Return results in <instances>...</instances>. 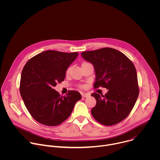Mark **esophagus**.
<instances>
[{
  "label": "esophagus",
  "mask_w": 160,
  "mask_h": 160,
  "mask_svg": "<svg viewBox=\"0 0 160 160\" xmlns=\"http://www.w3.org/2000/svg\"><path fill=\"white\" fill-rule=\"evenodd\" d=\"M82 97H83V98H88V96H90V94H88V93H82Z\"/></svg>",
  "instance_id": "34e87169"
}]
</instances>
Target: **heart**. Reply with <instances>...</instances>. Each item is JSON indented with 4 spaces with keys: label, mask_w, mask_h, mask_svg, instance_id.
Here are the masks:
<instances>
[{
    "label": "heart",
    "mask_w": 160,
    "mask_h": 160,
    "mask_svg": "<svg viewBox=\"0 0 160 160\" xmlns=\"http://www.w3.org/2000/svg\"><path fill=\"white\" fill-rule=\"evenodd\" d=\"M85 63V62H84ZM70 68H68V69L66 70V75H68V73H69V72H70Z\"/></svg>",
    "instance_id": "1"
}]
</instances>
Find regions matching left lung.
I'll use <instances>...</instances> for the list:
<instances>
[{
  "instance_id": "left-lung-1",
  "label": "left lung",
  "mask_w": 160,
  "mask_h": 160,
  "mask_svg": "<svg viewBox=\"0 0 160 160\" xmlns=\"http://www.w3.org/2000/svg\"><path fill=\"white\" fill-rule=\"evenodd\" d=\"M94 67V87L108 89L104 96L92 93L96 104L92 115L100 123L111 126L126 118L138 99L139 90L138 75L132 62L122 52L105 48L81 54Z\"/></svg>"
}]
</instances>
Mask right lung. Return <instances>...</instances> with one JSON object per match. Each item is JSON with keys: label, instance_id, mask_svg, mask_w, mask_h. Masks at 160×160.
<instances>
[{"label": "right lung", "instance_id": "add662e5", "mask_svg": "<svg viewBox=\"0 0 160 160\" xmlns=\"http://www.w3.org/2000/svg\"><path fill=\"white\" fill-rule=\"evenodd\" d=\"M78 52L45 51L31 58L22 70L19 90L32 117L47 126H57L70 117L81 94L70 90L61 96L53 88L64 81L66 71Z\"/></svg>", "mask_w": 160, "mask_h": 160}]
</instances>
